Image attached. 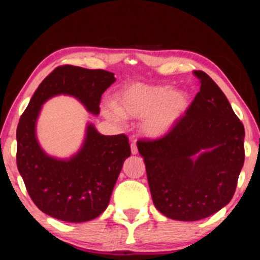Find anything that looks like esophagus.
Listing matches in <instances>:
<instances>
[{
  "label": "esophagus",
  "instance_id": "34e87169",
  "mask_svg": "<svg viewBox=\"0 0 260 260\" xmlns=\"http://www.w3.org/2000/svg\"><path fill=\"white\" fill-rule=\"evenodd\" d=\"M130 148H131V154L136 155L137 152H138V149H137V145H136V143H135V142H133V143H131Z\"/></svg>",
  "mask_w": 260,
  "mask_h": 260
}]
</instances>
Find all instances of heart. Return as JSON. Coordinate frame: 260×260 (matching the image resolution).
<instances>
[{
    "label": "heart",
    "instance_id": "obj_1",
    "mask_svg": "<svg viewBox=\"0 0 260 260\" xmlns=\"http://www.w3.org/2000/svg\"><path fill=\"white\" fill-rule=\"evenodd\" d=\"M189 106L184 91L166 85L133 84L119 92L116 106L105 109V116L122 124L124 117L144 118L141 129L145 136L161 138L169 134Z\"/></svg>",
    "mask_w": 260,
    "mask_h": 260
}]
</instances>
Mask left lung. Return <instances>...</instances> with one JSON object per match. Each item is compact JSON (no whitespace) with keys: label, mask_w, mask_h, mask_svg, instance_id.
I'll use <instances>...</instances> for the list:
<instances>
[{"label":"left lung","mask_w":260,"mask_h":260,"mask_svg":"<svg viewBox=\"0 0 260 260\" xmlns=\"http://www.w3.org/2000/svg\"><path fill=\"white\" fill-rule=\"evenodd\" d=\"M200 91L165 137L137 142L155 207L167 218L197 221L229 204L244 166L245 130L208 74L194 71Z\"/></svg>","instance_id":"obj_1"}]
</instances>
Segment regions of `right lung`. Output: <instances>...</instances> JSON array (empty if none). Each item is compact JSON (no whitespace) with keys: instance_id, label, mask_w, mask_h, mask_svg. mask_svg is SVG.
I'll return each instance as SVG.
<instances>
[{"instance_id":"right-lung-1","label":"right lung","mask_w":260,"mask_h":260,"mask_svg":"<svg viewBox=\"0 0 260 260\" xmlns=\"http://www.w3.org/2000/svg\"><path fill=\"white\" fill-rule=\"evenodd\" d=\"M115 81L113 73L104 70L59 66L39 85L21 116L16 130L17 169L31 200L52 218L85 222L101 215L131 150L125 135L105 136L87 123L77 154L70 158L46 154L37 138L42 105L55 95H71L98 116L102 94Z\"/></svg>"}]
</instances>
